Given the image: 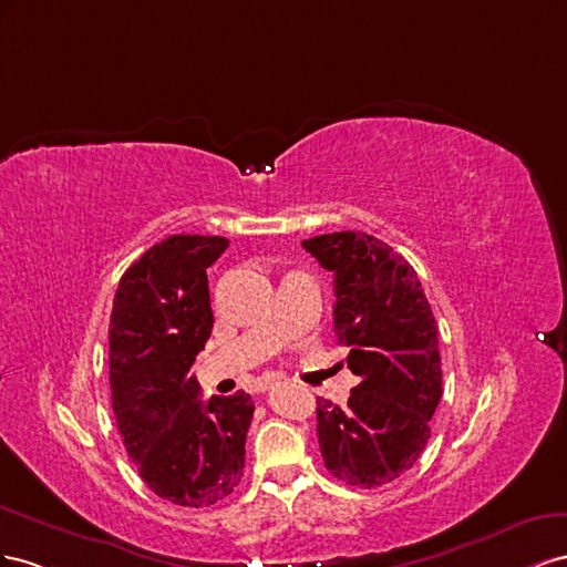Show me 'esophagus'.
I'll return each mask as SVG.
<instances>
[{"instance_id": "obj_1", "label": "esophagus", "mask_w": 567, "mask_h": 567, "mask_svg": "<svg viewBox=\"0 0 567 567\" xmlns=\"http://www.w3.org/2000/svg\"><path fill=\"white\" fill-rule=\"evenodd\" d=\"M270 390V382L268 384H261V392H268Z\"/></svg>"}]
</instances>
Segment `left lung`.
Here are the masks:
<instances>
[{"mask_svg":"<svg viewBox=\"0 0 567 567\" xmlns=\"http://www.w3.org/2000/svg\"><path fill=\"white\" fill-rule=\"evenodd\" d=\"M301 247L334 275V332L359 375L347 409L318 399L322 461L351 487H382L423 454L442 399L432 309L413 266L373 235H318Z\"/></svg>","mask_w":567,"mask_h":567,"instance_id":"obj_1","label":"left lung"}]
</instances>
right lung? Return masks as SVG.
Listing matches in <instances>:
<instances>
[{
  "label": "right lung",
  "mask_w": 567,
  "mask_h": 567,
  "mask_svg": "<svg viewBox=\"0 0 567 567\" xmlns=\"http://www.w3.org/2000/svg\"><path fill=\"white\" fill-rule=\"evenodd\" d=\"M225 237L171 235L123 272L109 322L111 401L127 456L147 487L175 506L204 508L245 473L249 394L199 399L189 368L212 337L206 268Z\"/></svg>",
  "instance_id": "1"
}]
</instances>
